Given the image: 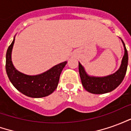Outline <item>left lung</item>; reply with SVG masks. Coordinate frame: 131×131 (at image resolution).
Segmentation results:
<instances>
[{"label":"left lung","mask_w":131,"mask_h":131,"mask_svg":"<svg viewBox=\"0 0 131 131\" xmlns=\"http://www.w3.org/2000/svg\"><path fill=\"white\" fill-rule=\"evenodd\" d=\"M123 42V41H122ZM124 43L125 54L122 60L120 69L114 74L105 77H91L85 73L82 65L79 63V70L83 86L89 93L93 94H103L114 91L121 84L124 80L128 67V51Z\"/></svg>","instance_id":"1"}]
</instances>
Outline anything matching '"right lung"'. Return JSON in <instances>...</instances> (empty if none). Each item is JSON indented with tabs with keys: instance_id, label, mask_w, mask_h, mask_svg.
Segmentation results:
<instances>
[{
	"instance_id": "add662e5",
	"label": "right lung",
	"mask_w": 131,
	"mask_h": 131,
	"mask_svg": "<svg viewBox=\"0 0 131 131\" xmlns=\"http://www.w3.org/2000/svg\"><path fill=\"white\" fill-rule=\"evenodd\" d=\"M15 38L6 52L5 69L7 77L19 92L31 97H43L49 95L57 88L61 72L67 62L55 65L48 71L36 76H28L18 71L11 60V52Z\"/></svg>"
}]
</instances>
